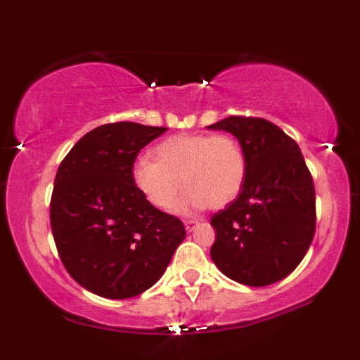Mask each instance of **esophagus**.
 Segmentation results:
<instances>
[{
	"instance_id": "obj_1",
	"label": "esophagus",
	"mask_w": 360,
	"mask_h": 360,
	"mask_svg": "<svg viewBox=\"0 0 360 360\" xmlns=\"http://www.w3.org/2000/svg\"><path fill=\"white\" fill-rule=\"evenodd\" d=\"M196 224H198V221H196V219H186L185 221V228H186V231H190V233L196 228Z\"/></svg>"
}]
</instances>
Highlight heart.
I'll use <instances>...</instances> for the list:
<instances>
[{"mask_svg": "<svg viewBox=\"0 0 360 360\" xmlns=\"http://www.w3.org/2000/svg\"><path fill=\"white\" fill-rule=\"evenodd\" d=\"M152 159L136 162L132 181L160 211L172 210L181 185L188 188L179 203L184 213L223 208L240 193L248 175L243 146L228 134L170 136L155 146Z\"/></svg>", "mask_w": 360, "mask_h": 360, "instance_id": "1", "label": "heart"}]
</instances>
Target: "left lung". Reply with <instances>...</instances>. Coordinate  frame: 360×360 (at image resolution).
I'll list each match as a JSON object with an SVG mask.
<instances>
[{
	"mask_svg": "<svg viewBox=\"0 0 360 360\" xmlns=\"http://www.w3.org/2000/svg\"><path fill=\"white\" fill-rule=\"evenodd\" d=\"M208 129L238 137L248 160L240 193L211 218V259L238 283L278 282L298 267L316 229L314 185L300 147L262 117L229 116Z\"/></svg>",
	"mask_w": 360,
	"mask_h": 360,
	"instance_id": "obj_1",
	"label": "left lung"
}]
</instances>
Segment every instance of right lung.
<instances>
[{
    "label": "right lung",
    "instance_id": "1",
    "mask_svg": "<svg viewBox=\"0 0 360 360\" xmlns=\"http://www.w3.org/2000/svg\"><path fill=\"white\" fill-rule=\"evenodd\" d=\"M167 127L121 121L86 132L58 167L51 226L63 267L88 292L124 300L150 288L185 239L176 216L136 188L141 149Z\"/></svg>",
    "mask_w": 360,
    "mask_h": 360
}]
</instances>
